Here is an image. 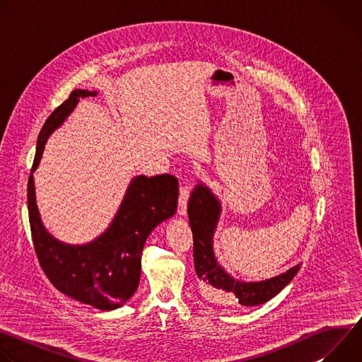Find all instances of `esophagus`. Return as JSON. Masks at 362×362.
Instances as JSON below:
<instances>
[{"label":"esophagus","mask_w":362,"mask_h":362,"mask_svg":"<svg viewBox=\"0 0 362 362\" xmlns=\"http://www.w3.org/2000/svg\"><path fill=\"white\" fill-rule=\"evenodd\" d=\"M189 190H190L189 183H182V185H180L179 208H177V214H179L180 216H185V215L187 214V199H189Z\"/></svg>","instance_id":"obj_1"}]
</instances>
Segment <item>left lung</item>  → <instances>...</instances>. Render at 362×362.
<instances>
[{"mask_svg":"<svg viewBox=\"0 0 362 362\" xmlns=\"http://www.w3.org/2000/svg\"><path fill=\"white\" fill-rule=\"evenodd\" d=\"M221 212V200L208 186L199 182L190 193L187 215L193 233V261L200 281V293L206 300L218 305H262L293 279L300 264L265 281L245 282L233 278L222 268L214 252V235Z\"/></svg>","mask_w":362,"mask_h":362,"instance_id":"obj_1","label":"left lung"}]
</instances>
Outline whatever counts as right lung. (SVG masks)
<instances>
[{
	"label": "right lung",
	"mask_w": 362,
	"mask_h": 362,
	"mask_svg": "<svg viewBox=\"0 0 362 362\" xmlns=\"http://www.w3.org/2000/svg\"><path fill=\"white\" fill-rule=\"evenodd\" d=\"M94 95L97 91L74 90L44 123L28 179L27 202L34 249L49 282L81 303L113 311L137 291L147 236L176 214L179 180L172 175L133 177L110 226L88 243L69 245L51 235L38 212L34 172L49 134L66 122L81 97Z\"/></svg>",
	"instance_id": "obj_1"
}]
</instances>
